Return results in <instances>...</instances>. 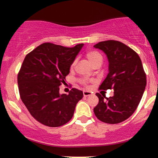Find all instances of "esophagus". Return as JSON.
<instances>
[{"label": "esophagus", "instance_id": "obj_1", "mask_svg": "<svg viewBox=\"0 0 158 158\" xmlns=\"http://www.w3.org/2000/svg\"><path fill=\"white\" fill-rule=\"evenodd\" d=\"M83 95H84L85 97H88V96L91 95V93L89 91H84L83 92Z\"/></svg>", "mask_w": 158, "mask_h": 158}]
</instances>
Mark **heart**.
Masks as SVG:
<instances>
[{
	"label": "heart",
	"mask_w": 158,
	"mask_h": 158,
	"mask_svg": "<svg viewBox=\"0 0 158 158\" xmlns=\"http://www.w3.org/2000/svg\"><path fill=\"white\" fill-rule=\"evenodd\" d=\"M86 56H87V58H88V61H90V64L93 65V66H94L95 64H98V63H102V56H101L98 52L90 51L87 53ZM75 62L76 61H74L73 64H75ZM80 81H81V83L85 85L88 81H87V79H81Z\"/></svg>",
	"instance_id": "heart-1"
}]
</instances>
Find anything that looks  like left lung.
Returning a JSON list of instances; mask_svg holds the SVG:
<instances>
[{
  "label": "left lung",
  "mask_w": 158,
  "mask_h": 158,
  "mask_svg": "<svg viewBox=\"0 0 158 158\" xmlns=\"http://www.w3.org/2000/svg\"><path fill=\"white\" fill-rule=\"evenodd\" d=\"M94 48L105 52L108 61V73L99 89L114 90L109 98L97 93L96 117L102 122L117 124L126 120L137 109L146 86V77L140 58L120 41L99 42Z\"/></svg>",
  "instance_id": "obj_1"
}]
</instances>
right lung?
Listing matches in <instances>:
<instances>
[{"label":"right lung","instance_id":"1","mask_svg":"<svg viewBox=\"0 0 158 158\" xmlns=\"http://www.w3.org/2000/svg\"><path fill=\"white\" fill-rule=\"evenodd\" d=\"M83 45L65 48L44 43L25 57L18 75L20 97L30 114L41 124L59 127L73 117L82 91L72 88L68 94H60L59 86Z\"/></svg>","mask_w":158,"mask_h":158}]
</instances>
